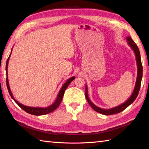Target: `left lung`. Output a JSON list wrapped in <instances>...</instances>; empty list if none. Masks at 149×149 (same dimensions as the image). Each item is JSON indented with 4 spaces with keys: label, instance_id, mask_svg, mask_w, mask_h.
I'll use <instances>...</instances> for the list:
<instances>
[{
    "label": "left lung",
    "instance_id": "obj_1",
    "mask_svg": "<svg viewBox=\"0 0 149 149\" xmlns=\"http://www.w3.org/2000/svg\"><path fill=\"white\" fill-rule=\"evenodd\" d=\"M126 40L127 41L128 45L130 46L132 50H133L134 52V54L136 56V60L137 70H138L137 77H136V81L135 86L131 97H129L125 102L122 103L119 106L112 107V108H110V109L100 108V107L95 105V104L90 100L89 97H88V87L86 85V92H85V95H86V98L88 102L89 103L91 107H92L95 111L99 113L100 114H102V115H113V114H116L122 111L123 110H124L125 108H127L129 105H131V104L135 100V99H136L139 93V91H140V89L142 75H143V67H142L140 50H139V49L138 46L136 45V44L134 42V41L132 40L131 36H127L126 38Z\"/></svg>",
    "mask_w": 149,
    "mask_h": 149
}]
</instances>
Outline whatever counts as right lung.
<instances>
[{"mask_svg":"<svg viewBox=\"0 0 149 149\" xmlns=\"http://www.w3.org/2000/svg\"><path fill=\"white\" fill-rule=\"evenodd\" d=\"M11 52H12V50H11ZM11 54V52L10 54V55H9L8 59H7V61H6V76H7V77H6V84H7V88H8L9 93V95H10L11 97L14 100L15 102L17 103L22 109L24 110L25 111L28 113L31 114V115L40 116V115H46V114H48V113H50L54 111L57 108V107H58L59 106V104H60V103H61V100H62L63 95H64V93H65V91L66 89L68 86V85L70 84V83L74 79L75 77L73 76L70 79H68L66 81L64 84H63V85L61 88V90H60L59 91V93L58 95V96H57V98H56V99L55 100V102H54L52 104H51L50 106L47 107H30V106H25V105H24V104L18 102V101L15 99L13 95V94L11 93V91L10 90V87H9V81H8V62H9V58H10Z\"/></svg>","mask_w":149,"mask_h":149,"instance_id":"add662e5","label":"right lung"}]
</instances>
